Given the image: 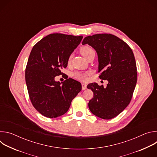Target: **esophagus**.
<instances>
[{
	"instance_id": "1",
	"label": "esophagus",
	"mask_w": 157,
	"mask_h": 157,
	"mask_svg": "<svg viewBox=\"0 0 157 157\" xmlns=\"http://www.w3.org/2000/svg\"><path fill=\"white\" fill-rule=\"evenodd\" d=\"M87 88V84L86 83H82V90H85Z\"/></svg>"
}]
</instances>
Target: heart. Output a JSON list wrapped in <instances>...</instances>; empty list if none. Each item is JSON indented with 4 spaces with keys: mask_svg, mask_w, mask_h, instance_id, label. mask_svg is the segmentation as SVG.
I'll list each match as a JSON object with an SVG mask.
<instances>
[{
    "mask_svg": "<svg viewBox=\"0 0 157 157\" xmlns=\"http://www.w3.org/2000/svg\"><path fill=\"white\" fill-rule=\"evenodd\" d=\"M93 52H94L93 49L88 46H84L80 48V53L85 58ZM71 58H72V56L70 55L68 59V63H70L71 61ZM88 75H89V72H86V73L77 72V73H75L73 75V76L76 79H80V80H85L87 78V76Z\"/></svg>",
    "mask_w": 157,
    "mask_h": 157,
    "instance_id": "obj_1",
    "label": "heart"
}]
</instances>
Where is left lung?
<instances>
[{
  "label": "left lung",
  "instance_id": "8db88e82",
  "mask_svg": "<svg viewBox=\"0 0 157 157\" xmlns=\"http://www.w3.org/2000/svg\"><path fill=\"white\" fill-rule=\"evenodd\" d=\"M97 52L99 78L108 81L106 87L97 83L87 86L94 93L89 101V110L96 116L111 119L129 104L137 83V66L133 52L128 44L109 33L96 34L84 38Z\"/></svg>",
  "mask_w": 157,
  "mask_h": 157
}]
</instances>
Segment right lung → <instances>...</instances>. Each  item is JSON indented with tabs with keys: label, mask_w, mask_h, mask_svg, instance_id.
<instances>
[{
	"label": "right lung",
	"mask_w": 157,
	"mask_h": 157,
	"mask_svg": "<svg viewBox=\"0 0 157 157\" xmlns=\"http://www.w3.org/2000/svg\"><path fill=\"white\" fill-rule=\"evenodd\" d=\"M82 36L53 33L33 47L25 70V81L30 101L37 111L48 118H56L68 110L71 101L81 91V84L72 79L56 81V76L68 65V59Z\"/></svg>",
	"instance_id": "right-lung-1"
}]
</instances>
